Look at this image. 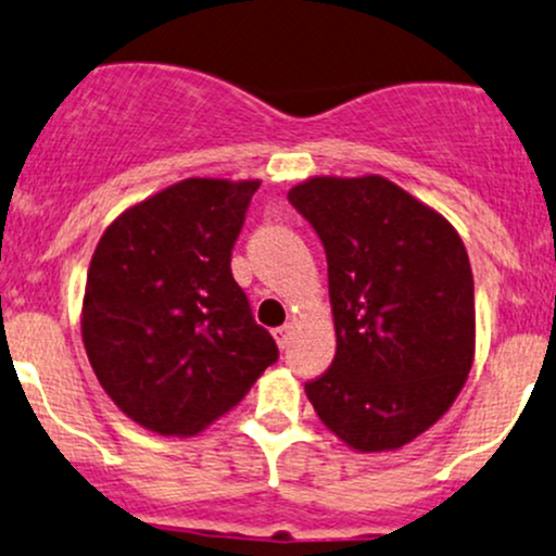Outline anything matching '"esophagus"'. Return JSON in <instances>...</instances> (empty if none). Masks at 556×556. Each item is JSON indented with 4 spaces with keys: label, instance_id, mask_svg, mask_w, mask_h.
I'll list each match as a JSON object with an SVG mask.
<instances>
[{
    "label": "esophagus",
    "instance_id": "obj_1",
    "mask_svg": "<svg viewBox=\"0 0 556 556\" xmlns=\"http://www.w3.org/2000/svg\"><path fill=\"white\" fill-rule=\"evenodd\" d=\"M274 340H277L279 348H288V343L292 340V325H285V327L274 329Z\"/></svg>",
    "mask_w": 556,
    "mask_h": 556
}]
</instances>
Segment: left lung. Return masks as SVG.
Wrapping results in <instances>:
<instances>
[{"mask_svg":"<svg viewBox=\"0 0 556 556\" xmlns=\"http://www.w3.org/2000/svg\"><path fill=\"white\" fill-rule=\"evenodd\" d=\"M327 253L338 351L306 395L362 454L422 435L475 362V285L459 231L406 189L367 174L311 176L288 192Z\"/></svg>","mask_w":556,"mask_h":556,"instance_id":"8db88e82","label":"left lung"}]
</instances>
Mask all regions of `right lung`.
<instances>
[{"label": "right lung", "instance_id": "right-lung-1", "mask_svg": "<svg viewBox=\"0 0 556 556\" xmlns=\"http://www.w3.org/2000/svg\"><path fill=\"white\" fill-rule=\"evenodd\" d=\"M258 179H181L126 208L97 242L81 338L115 406L157 435H198L277 362L231 277Z\"/></svg>", "mask_w": 556, "mask_h": 556}]
</instances>
